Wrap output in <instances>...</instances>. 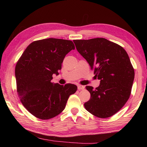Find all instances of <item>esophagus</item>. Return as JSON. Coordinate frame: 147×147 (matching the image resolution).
<instances>
[{
  "label": "esophagus",
  "instance_id": "obj_1",
  "mask_svg": "<svg viewBox=\"0 0 147 147\" xmlns=\"http://www.w3.org/2000/svg\"><path fill=\"white\" fill-rule=\"evenodd\" d=\"M84 88H85V86H84L80 85H78V89L79 90H83Z\"/></svg>",
  "mask_w": 147,
  "mask_h": 147
}]
</instances>
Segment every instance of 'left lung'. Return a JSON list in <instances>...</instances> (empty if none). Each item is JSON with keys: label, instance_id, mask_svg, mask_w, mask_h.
I'll return each mask as SVG.
<instances>
[{"label": "left lung", "instance_id": "left-lung-1", "mask_svg": "<svg viewBox=\"0 0 147 147\" xmlns=\"http://www.w3.org/2000/svg\"><path fill=\"white\" fill-rule=\"evenodd\" d=\"M77 51L88 62L100 85L86 86L90 99L84 104L87 111L100 118L111 117L128 100L135 71L121 46L104 38L74 40Z\"/></svg>", "mask_w": 147, "mask_h": 147}]
</instances>
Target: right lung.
I'll return each mask as SVG.
<instances>
[{"instance_id": "obj_1", "label": "right lung", "mask_w": 147, "mask_h": 147, "mask_svg": "<svg viewBox=\"0 0 147 147\" xmlns=\"http://www.w3.org/2000/svg\"><path fill=\"white\" fill-rule=\"evenodd\" d=\"M75 47L71 40L47 38L34 41L27 47L15 67L16 88L26 110L46 120L63 111L69 96L78 89L73 84L61 85L51 82L59 74L65 56Z\"/></svg>"}]
</instances>
